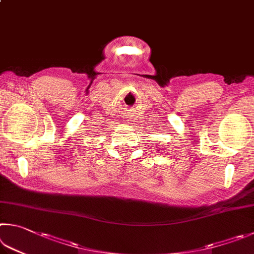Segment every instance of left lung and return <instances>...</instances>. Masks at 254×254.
Returning <instances> with one entry per match:
<instances>
[{"instance_id":"obj_1","label":"left lung","mask_w":254,"mask_h":254,"mask_svg":"<svg viewBox=\"0 0 254 254\" xmlns=\"http://www.w3.org/2000/svg\"><path fill=\"white\" fill-rule=\"evenodd\" d=\"M159 150H161V149H160V147H158V151H159Z\"/></svg>"}]
</instances>
